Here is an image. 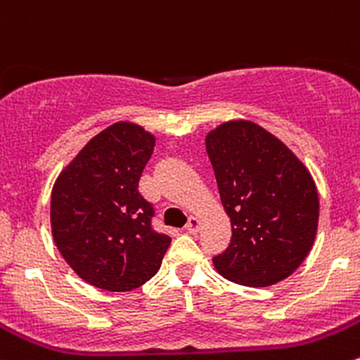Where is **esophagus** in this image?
I'll return each mask as SVG.
<instances>
[{
  "instance_id": "esophagus-1",
  "label": "esophagus",
  "mask_w": 360,
  "mask_h": 360,
  "mask_svg": "<svg viewBox=\"0 0 360 360\" xmlns=\"http://www.w3.org/2000/svg\"><path fill=\"white\" fill-rule=\"evenodd\" d=\"M185 229H187L188 233H198V231L201 229V220H199L198 217H191L187 226H185Z\"/></svg>"
}]
</instances>
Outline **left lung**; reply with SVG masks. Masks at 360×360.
I'll list each match as a JSON object with an SVG mask.
<instances>
[{
	"mask_svg": "<svg viewBox=\"0 0 360 360\" xmlns=\"http://www.w3.org/2000/svg\"><path fill=\"white\" fill-rule=\"evenodd\" d=\"M220 199L233 226L231 243L213 257L224 278L266 287L306 259L319 224V194L304 165L248 120L226 122L206 136Z\"/></svg>",
	"mask_w": 360,
	"mask_h": 360,
	"instance_id": "obj_1",
	"label": "left lung"
}]
</instances>
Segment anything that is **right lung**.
Segmentation results:
<instances>
[{"label":"right lung","mask_w":360,"mask_h":360,"mask_svg":"<svg viewBox=\"0 0 360 360\" xmlns=\"http://www.w3.org/2000/svg\"><path fill=\"white\" fill-rule=\"evenodd\" d=\"M143 127L117 122L92 138L54 185L52 234L80 278L110 292L136 289L161 268L172 238L138 191L154 152Z\"/></svg>","instance_id":"obj_1"}]
</instances>
